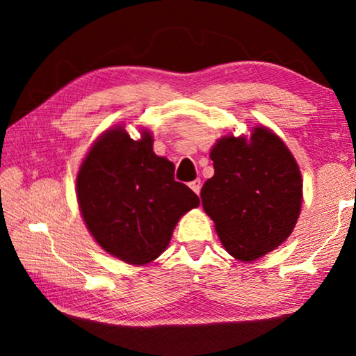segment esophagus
Segmentation results:
<instances>
[{
	"instance_id": "obj_1",
	"label": "esophagus",
	"mask_w": 356,
	"mask_h": 356,
	"mask_svg": "<svg viewBox=\"0 0 356 356\" xmlns=\"http://www.w3.org/2000/svg\"><path fill=\"white\" fill-rule=\"evenodd\" d=\"M190 188L196 193V195H200V191H201V180L200 179H196V180H193V182L190 184Z\"/></svg>"
}]
</instances>
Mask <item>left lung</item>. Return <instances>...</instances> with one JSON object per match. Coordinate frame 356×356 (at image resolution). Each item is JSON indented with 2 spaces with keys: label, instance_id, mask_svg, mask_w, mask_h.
I'll return each mask as SVG.
<instances>
[{
  "label": "left lung",
  "instance_id": "8db88e82",
  "mask_svg": "<svg viewBox=\"0 0 356 356\" xmlns=\"http://www.w3.org/2000/svg\"><path fill=\"white\" fill-rule=\"evenodd\" d=\"M215 174L201 190L202 207L225 250L252 262L291 236L303 201L297 160L264 125L245 135L221 136L210 150Z\"/></svg>",
  "mask_w": 356,
  "mask_h": 356
}]
</instances>
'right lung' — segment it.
<instances>
[{"mask_svg":"<svg viewBox=\"0 0 356 356\" xmlns=\"http://www.w3.org/2000/svg\"><path fill=\"white\" fill-rule=\"evenodd\" d=\"M76 200L88 231L108 254L146 265L163 252L179 220L200 206L174 180V165L154 152V136L131 140L122 124L89 147L76 174Z\"/></svg>","mask_w":356,"mask_h":356,"instance_id":"add662e5","label":"right lung"}]
</instances>
